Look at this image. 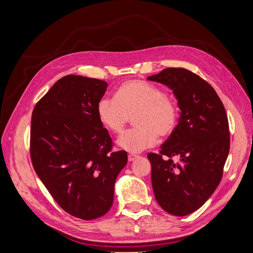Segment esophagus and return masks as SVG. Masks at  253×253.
Wrapping results in <instances>:
<instances>
[{"instance_id":"1","label":"esophagus","mask_w":253,"mask_h":253,"mask_svg":"<svg viewBox=\"0 0 253 253\" xmlns=\"http://www.w3.org/2000/svg\"><path fill=\"white\" fill-rule=\"evenodd\" d=\"M140 156L139 155H136V154H128V162H134V160L138 159Z\"/></svg>"}]
</instances>
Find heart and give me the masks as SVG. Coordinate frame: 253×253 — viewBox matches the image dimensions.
Returning <instances> with one entry per match:
<instances>
[{"mask_svg":"<svg viewBox=\"0 0 253 253\" xmlns=\"http://www.w3.org/2000/svg\"><path fill=\"white\" fill-rule=\"evenodd\" d=\"M101 124L112 133L120 135L133 117L135 128L122 135L118 144L129 153L151 148L157 137L173 134L178 124V106L157 86L140 80H129L117 88L115 98L102 97L97 104Z\"/></svg>","mask_w":253,"mask_h":253,"instance_id":"obj_1","label":"heart"}]
</instances>
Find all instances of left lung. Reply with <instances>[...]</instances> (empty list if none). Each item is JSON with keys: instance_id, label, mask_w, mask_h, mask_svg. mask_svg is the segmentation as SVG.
<instances>
[{"instance_id": "left-lung-1", "label": "left lung", "mask_w": 253, "mask_h": 253, "mask_svg": "<svg viewBox=\"0 0 253 253\" xmlns=\"http://www.w3.org/2000/svg\"><path fill=\"white\" fill-rule=\"evenodd\" d=\"M148 80L171 88L180 109L178 125L159 154H148L153 191L165 211L185 216L201 208L223 176L230 149L226 110L210 84L186 68H165Z\"/></svg>"}]
</instances>
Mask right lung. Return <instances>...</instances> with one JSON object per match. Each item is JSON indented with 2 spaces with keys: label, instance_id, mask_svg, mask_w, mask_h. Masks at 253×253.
<instances>
[{
  "label": "right lung",
  "instance_id": "add662e5",
  "mask_svg": "<svg viewBox=\"0 0 253 253\" xmlns=\"http://www.w3.org/2000/svg\"><path fill=\"white\" fill-rule=\"evenodd\" d=\"M108 83L67 75L35 106L30 127L34 169L56 203L81 219L103 216L113 205L114 187L127 163L97 114Z\"/></svg>",
  "mask_w": 253,
  "mask_h": 253
}]
</instances>
